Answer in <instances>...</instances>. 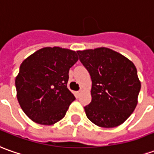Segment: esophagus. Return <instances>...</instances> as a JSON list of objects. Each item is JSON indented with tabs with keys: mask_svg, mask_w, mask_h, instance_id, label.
<instances>
[{
	"mask_svg": "<svg viewBox=\"0 0 154 154\" xmlns=\"http://www.w3.org/2000/svg\"><path fill=\"white\" fill-rule=\"evenodd\" d=\"M82 93V90H79L77 91V92H76V97H77V98H79V97L81 96Z\"/></svg>",
	"mask_w": 154,
	"mask_h": 154,
	"instance_id": "esophagus-1",
	"label": "esophagus"
}]
</instances>
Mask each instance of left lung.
Here are the masks:
<instances>
[{
	"instance_id": "left-lung-1",
	"label": "left lung",
	"mask_w": 154,
	"mask_h": 154,
	"mask_svg": "<svg viewBox=\"0 0 154 154\" xmlns=\"http://www.w3.org/2000/svg\"><path fill=\"white\" fill-rule=\"evenodd\" d=\"M77 53L92 80V101L84 107L86 116L101 127L120 125L137 104L141 82L135 65L104 47Z\"/></svg>"
}]
</instances>
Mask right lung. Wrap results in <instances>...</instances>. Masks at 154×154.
I'll return each mask as SVG.
<instances>
[{"label": "right lung", "mask_w": 154, "mask_h": 154, "mask_svg": "<svg viewBox=\"0 0 154 154\" xmlns=\"http://www.w3.org/2000/svg\"><path fill=\"white\" fill-rule=\"evenodd\" d=\"M77 60L75 51L45 47L23 61L15 80L17 97L32 121L50 125L66 116L76 99L66 85L69 70Z\"/></svg>", "instance_id": "add662e5"}]
</instances>
